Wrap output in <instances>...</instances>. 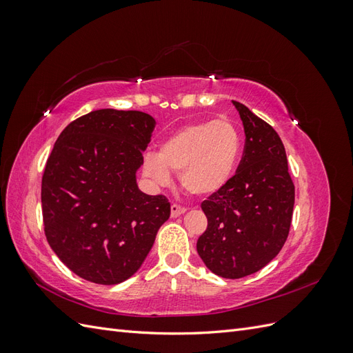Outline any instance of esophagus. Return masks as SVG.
Instances as JSON below:
<instances>
[{
  "instance_id": "1",
  "label": "esophagus",
  "mask_w": 353,
  "mask_h": 353,
  "mask_svg": "<svg viewBox=\"0 0 353 353\" xmlns=\"http://www.w3.org/2000/svg\"><path fill=\"white\" fill-rule=\"evenodd\" d=\"M185 210H187V209H185L184 206H179V205H176V203H174V205L170 206V216L176 218V216H179V215H183V213H184Z\"/></svg>"
}]
</instances>
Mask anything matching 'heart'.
I'll return each instance as SVG.
<instances>
[{"instance_id":"obj_1","label":"heart","mask_w":353,"mask_h":353,"mask_svg":"<svg viewBox=\"0 0 353 353\" xmlns=\"http://www.w3.org/2000/svg\"><path fill=\"white\" fill-rule=\"evenodd\" d=\"M243 150L239 126L228 117L179 128L160 143L157 153L144 159L145 174L165 184L169 172H178L188 193L208 197L227 185Z\"/></svg>"}]
</instances>
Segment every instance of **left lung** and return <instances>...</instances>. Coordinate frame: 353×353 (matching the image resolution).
Listing matches in <instances>:
<instances>
[{"instance_id":"1","label":"left lung","mask_w":353,"mask_h":353,"mask_svg":"<svg viewBox=\"0 0 353 353\" xmlns=\"http://www.w3.org/2000/svg\"><path fill=\"white\" fill-rule=\"evenodd\" d=\"M232 103L244 126V152L236 175L201 201L208 228L197 240V252L213 274L236 280L258 272L283 249L294 184L279 134L244 104Z\"/></svg>"}]
</instances>
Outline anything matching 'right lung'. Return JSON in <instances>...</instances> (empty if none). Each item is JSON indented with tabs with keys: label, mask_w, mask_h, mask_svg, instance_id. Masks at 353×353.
Listing matches in <instances>:
<instances>
[{
	"label": "right lung",
	"mask_w": 353,
	"mask_h": 353,
	"mask_svg": "<svg viewBox=\"0 0 353 353\" xmlns=\"http://www.w3.org/2000/svg\"><path fill=\"white\" fill-rule=\"evenodd\" d=\"M156 121L137 110L101 109L70 122L42 175V219L48 244L81 279L119 284L132 276L169 219L162 194L138 190Z\"/></svg>",
	"instance_id": "1"
}]
</instances>
